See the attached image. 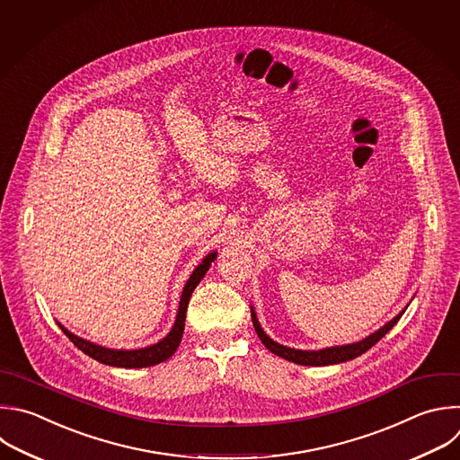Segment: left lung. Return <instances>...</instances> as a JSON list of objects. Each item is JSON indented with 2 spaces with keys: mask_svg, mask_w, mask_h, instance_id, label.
Masks as SVG:
<instances>
[{
  "mask_svg": "<svg viewBox=\"0 0 460 460\" xmlns=\"http://www.w3.org/2000/svg\"><path fill=\"white\" fill-rule=\"evenodd\" d=\"M404 313H401L399 316H395L392 322H388L383 329H379L377 332H374L372 336H368L367 340L363 341H358V343H352V345H345V347H332V349H325V350H296V349H288V347H283L276 341H272L260 327L258 320H256V314L254 311L251 309V318H252V325H254V331L258 334V338L261 340V343L276 356L287 359V361H292L296 365H305V367H325V365H336V363H343V361H349V359H354L361 354H365L368 349H372L385 334H388V331H392V327L401 320Z\"/></svg>",
  "mask_w": 460,
  "mask_h": 460,
  "instance_id": "obj_1",
  "label": "left lung"
}]
</instances>
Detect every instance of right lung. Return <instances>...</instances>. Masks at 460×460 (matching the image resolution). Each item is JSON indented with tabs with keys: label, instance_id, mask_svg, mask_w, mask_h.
<instances>
[{
	"label": "right lung",
	"instance_id": "add662e5",
	"mask_svg": "<svg viewBox=\"0 0 460 460\" xmlns=\"http://www.w3.org/2000/svg\"><path fill=\"white\" fill-rule=\"evenodd\" d=\"M215 258H217V252L208 254L204 258V261L193 270L191 278L188 279V283L182 290L175 325H173L172 332L163 341H159L157 345L147 347V349H140V350H111V349L93 345L86 340H81V338L74 336L72 332H68L65 327H61V325L59 327L81 352H84L86 356L93 358L99 363H104V365H110V367H120V368H144V367L159 365V363L170 359L175 354V350L179 349L181 340H182V332H184V322H186V311H188L190 297H191L195 287L200 283V279L208 272V269H209V265Z\"/></svg>",
	"mask_w": 460,
	"mask_h": 460
}]
</instances>
